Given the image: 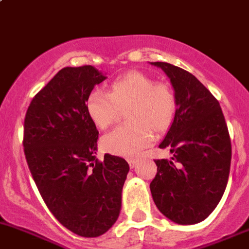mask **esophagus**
<instances>
[{
    "mask_svg": "<svg viewBox=\"0 0 249 249\" xmlns=\"http://www.w3.org/2000/svg\"><path fill=\"white\" fill-rule=\"evenodd\" d=\"M128 164H129L130 168H134L135 165H137V160H128Z\"/></svg>",
    "mask_w": 249,
    "mask_h": 249,
    "instance_id": "34e87169",
    "label": "esophagus"
}]
</instances>
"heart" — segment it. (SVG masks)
I'll use <instances>...</instances> for the list:
<instances>
[{
    "mask_svg": "<svg viewBox=\"0 0 249 249\" xmlns=\"http://www.w3.org/2000/svg\"><path fill=\"white\" fill-rule=\"evenodd\" d=\"M86 110L99 129H107L122 117L127 124L107 133L101 140L104 152L119 157H138L153 142V132L170 128L178 110L174 89L168 83L132 71L115 80L109 92L93 91L86 101Z\"/></svg>",
    "mask_w": 249,
    "mask_h": 249,
    "instance_id": "obj_1",
    "label": "heart"
}]
</instances>
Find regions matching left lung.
<instances>
[{
	"label": "left lung",
	"mask_w": 249,
	"mask_h": 249,
	"mask_svg": "<svg viewBox=\"0 0 249 249\" xmlns=\"http://www.w3.org/2000/svg\"><path fill=\"white\" fill-rule=\"evenodd\" d=\"M162 68L175 91L178 110L160 148L171 160H156L150 183L153 201L178 224H196L216 209L229 178L231 142L224 115L213 94L193 74L166 62Z\"/></svg>",
	"instance_id": "left-lung-1"
}]
</instances>
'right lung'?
I'll return each mask as SVG.
<instances>
[{
	"instance_id": "obj_1",
	"label": "right lung",
	"mask_w": 249,
	"mask_h": 249,
	"mask_svg": "<svg viewBox=\"0 0 249 249\" xmlns=\"http://www.w3.org/2000/svg\"><path fill=\"white\" fill-rule=\"evenodd\" d=\"M106 76L92 66L66 67L33 97L25 115L24 152L38 191L74 234L97 237L116 222L129 171L124 158L96 160L98 130L86 101Z\"/></svg>"
}]
</instances>
